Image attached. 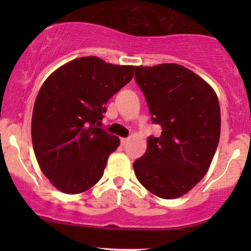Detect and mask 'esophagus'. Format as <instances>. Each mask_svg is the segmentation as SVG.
Listing matches in <instances>:
<instances>
[{
  "label": "esophagus",
  "instance_id": "obj_1",
  "mask_svg": "<svg viewBox=\"0 0 251 251\" xmlns=\"http://www.w3.org/2000/svg\"><path fill=\"white\" fill-rule=\"evenodd\" d=\"M127 143H128L127 138H122V139H120V144H122L123 146H125Z\"/></svg>",
  "mask_w": 251,
  "mask_h": 251
}]
</instances>
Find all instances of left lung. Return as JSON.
<instances>
[{
  "mask_svg": "<svg viewBox=\"0 0 251 251\" xmlns=\"http://www.w3.org/2000/svg\"><path fill=\"white\" fill-rule=\"evenodd\" d=\"M152 123L162 127L149 137L144 155L133 163L135 177L150 192L174 200L205 176L221 134V109L208 82L176 63L134 67Z\"/></svg>",
  "mask_w": 251,
  "mask_h": 251,
  "instance_id": "left-lung-1",
  "label": "left lung"
}]
</instances>
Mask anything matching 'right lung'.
Segmentation results:
<instances>
[{
  "label": "right lung",
  "instance_id": "obj_1",
  "mask_svg": "<svg viewBox=\"0 0 251 251\" xmlns=\"http://www.w3.org/2000/svg\"><path fill=\"white\" fill-rule=\"evenodd\" d=\"M133 66L79 57L43 82L31 117V140L43 175L65 194L96 185L119 138L98 127L108 99L133 77Z\"/></svg>",
  "mask_w": 251,
  "mask_h": 251
}]
</instances>
